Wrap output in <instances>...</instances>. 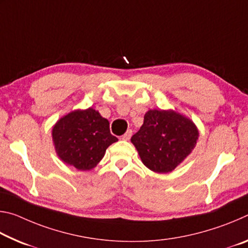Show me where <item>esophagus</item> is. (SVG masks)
I'll use <instances>...</instances> for the list:
<instances>
[{
	"mask_svg": "<svg viewBox=\"0 0 248 248\" xmlns=\"http://www.w3.org/2000/svg\"><path fill=\"white\" fill-rule=\"evenodd\" d=\"M131 136H132V131H131V130H128V131L125 132L123 137H121V139L124 140V141H129L130 138H131Z\"/></svg>",
	"mask_w": 248,
	"mask_h": 248,
	"instance_id": "1",
	"label": "esophagus"
}]
</instances>
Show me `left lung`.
<instances>
[{
	"mask_svg": "<svg viewBox=\"0 0 248 248\" xmlns=\"http://www.w3.org/2000/svg\"><path fill=\"white\" fill-rule=\"evenodd\" d=\"M198 138L199 130L188 117L173 109H150L131 142L149 170L166 174L192 152Z\"/></svg>",
	"mask_w": 248,
	"mask_h": 248,
	"instance_id": "8db88e82",
	"label": "left lung"
}]
</instances>
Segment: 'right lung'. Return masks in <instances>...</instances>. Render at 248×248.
Masks as SVG:
<instances>
[{
	"mask_svg": "<svg viewBox=\"0 0 248 248\" xmlns=\"http://www.w3.org/2000/svg\"><path fill=\"white\" fill-rule=\"evenodd\" d=\"M52 142L62 162L78 170H91L102 161L109 145L118 141L109 121L94 108L75 109L52 127Z\"/></svg>",
	"mask_w": 248,
	"mask_h": 248,
	"instance_id": "obj_1",
	"label": "right lung"
}]
</instances>
